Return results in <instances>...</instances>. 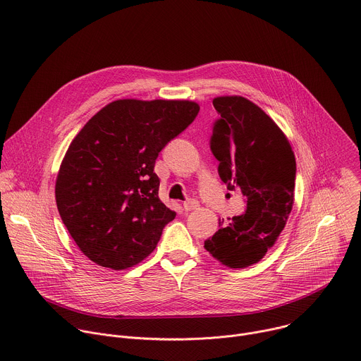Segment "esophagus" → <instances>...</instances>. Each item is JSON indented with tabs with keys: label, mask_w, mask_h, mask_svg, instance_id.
Returning a JSON list of instances; mask_svg holds the SVG:
<instances>
[{
	"label": "esophagus",
	"mask_w": 361,
	"mask_h": 361,
	"mask_svg": "<svg viewBox=\"0 0 361 361\" xmlns=\"http://www.w3.org/2000/svg\"><path fill=\"white\" fill-rule=\"evenodd\" d=\"M183 207H184L185 212H192V210H197V209L200 207V204H198V201H195V200H190V201H185V202L183 204Z\"/></svg>",
	"instance_id": "34e87169"
}]
</instances>
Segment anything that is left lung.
I'll return each instance as SVG.
<instances>
[{"mask_svg": "<svg viewBox=\"0 0 361 361\" xmlns=\"http://www.w3.org/2000/svg\"><path fill=\"white\" fill-rule=\"evenodd\" d=\"M220 117L213 124L210 149L228 190H240L247 210L204 241L217 262L230 269L259 263L267 254L294 204L295 157L288 138L274 120L241 95L213 99Z\"/></svg>", "mask_w": 361, "mask_h": 361, "instance_id": "obj_1", "label": "left lung"}]
</instances>
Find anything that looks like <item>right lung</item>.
Returning <instances> with one entry per match:
<instances>
[{
	"instance_id": "obj_1",
	"label": "right lung",
	"mask_w": 361,
	"mask_h": 361,
	"mask_svg": "<svg viewBox=\"0 0 361 361\" xmlns=\"http://www.w3.org/2000/svg\"><path fill=\"white\" fill-rule=\"evenodd\" d=\"M190 99H116L71 141L56 180L57 209L91 262L126 270L148 257L176 217L159 197V152L197 117Z\"/></svg>"
}]
</instances>
